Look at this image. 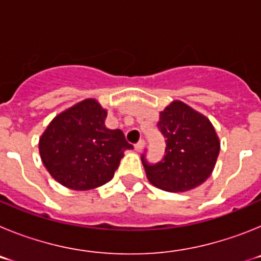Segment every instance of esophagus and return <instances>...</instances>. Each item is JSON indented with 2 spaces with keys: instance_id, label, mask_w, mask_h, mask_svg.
I'll return each instance as SVG.
<instances>
[{
  "instance_id": "esophagus-1",
  "label": "esophagus",
  "mask_w": 261,
  "mask_h": 261,
  "mask_svg": "<svg viewBox=\"0 0 261 261\" xmlns=\"http://www.w3.org/2000/svg\"><path fill=\"white\" fill-rule=\"evenodd\" d=\"M145 147V140H140V141L137 142V144L135 145V149L136 151H141L142 149Z\"/></svg>"
}]
</instances>
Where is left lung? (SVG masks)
I'll list each match as a JSON object with an SVG mask.
<instances>
[{"instance_id":"obj_1","label":"left lung","mask_w":261,"mask_h":261,"mask_svg":"<svg viewBox=\"0 0 261 261\" xmlns=\"http://www.w3.org/2000/svg\"><path fill=\"white\" fill-rule=\"evenodd\" d=\"M158 129L167 138L166 154L154 165L145 154L141 156L149 181L170 192H186L204 183L220 153V140L209 119L174 100L159 114Z\"/></svg>"}]
</instances>
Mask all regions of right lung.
<instances>
[{
	"label": "right lung",
	"instance_id": "add662e5",
	"mask_svg": "<svg viewBox=\"0 0 261 261\" xmlns=\"http://www.w3.org/2000/svg\"><path fill=\"white\" fill-rule=\"evenodd\" d=\"M107 111L95 99H85L57 115L39 141L41 161L50 176L64 187L87 191L114 177L133 149L120 129L105 125Z\"/></svg>",
	"mask_w": 261,
	"mask_h": 261
}]
</instances>
